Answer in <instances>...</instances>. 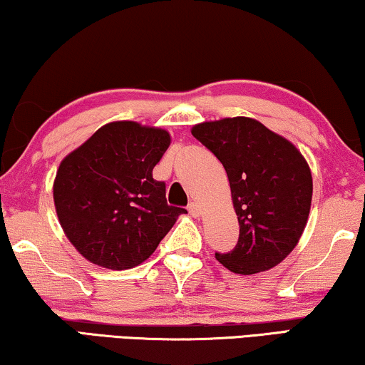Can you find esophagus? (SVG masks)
Returning <instances> with one entry per match:
<instances>
[{"label":"esophagus","mask_w":365,"mask_h":365,"mask_svg":"<svg viewBox=\"0 0 365 365\" xmlns=\"http://www.w3.org/2000/svg\"><path fill=\"white\" fill-rule=\"evenodd\" d=\"M187 208L192 217H200V215H202V208H200V205L197 202H190Z\"/></svg>","instance_id":"34e87169"}]
</instances>
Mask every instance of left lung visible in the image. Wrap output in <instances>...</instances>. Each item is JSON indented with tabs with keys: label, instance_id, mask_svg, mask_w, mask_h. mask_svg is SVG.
Returning <instances> with one entry per match:
<instances>
[{
	"label": "left lung",
	"instance_id": "8db88e82",
	"mask_svg": "<svg viewBox=\"0 0 365 365\" xmlns=\"http://www.w3.org/2000/svg\"><path fill=\"white\" fill-rule=\"evenodd\" d=\"M227 170L240 238L228 253H215L236 274L279 264L304 232L312 177L301 152L284 137L250 117L202 122L192 127Z\"/></svg>",
	"mask_w": 365,
	"mask_h": 365
}]
</instances>
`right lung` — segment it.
Instances as JSON below:
<instances>
[{
  "label": "right lung",
  "instance_id": "add662e5",
  "mask_svg": "<svg viewBox=\"0 0 365 365\" xmlns=\"http://www.w3.org/2000/svg\"><path fill=\"white\" fill-rule=\"evenodd\" d=\"M170 133L132 120L110 122L64 157L53 187L56 213L74 248L107 269L145 261L185 208L167 205L152 170Z\"/></svg>",
  "mask_w": 365,
  "mask_h": 365
}]
</instances>
